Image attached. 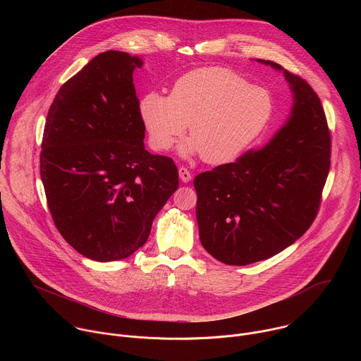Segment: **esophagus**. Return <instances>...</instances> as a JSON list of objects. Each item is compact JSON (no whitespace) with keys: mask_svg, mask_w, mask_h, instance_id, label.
Wrapping results in <instances>:
<instances>
[{"mask_svg":"<svg viewBox=\"0 0 361 361\" xmlns=\"http://www.w3.org/2000/svg\"><path fill=\"white\" fill-rule=\"evenodd\" d=\"M178 176H180V180L183 183H190L191 181V173L185 167L178 169Z\"/></svg>","mask_w":361,"mask_h":361,"instance_id":"34e87169","label":"esophagus"}]
</instances>
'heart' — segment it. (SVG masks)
<instances>
[{
	"mask_svg": "<svg viewBox=\"0 0 361 361\" xmlns=\"http://www.w3.org/2000/svg\"><path fill=\"white\" fill-rule=\"evenodd\" d=\"M273 114L274 99L267 88L223 67L192 70L176 81L170 97L148 92L140 99V117L154 149H170L188 126L190 140L180 152L184 157L201 154L209 164L241 157Z\"/></svg>",
	"mask_w": 361,
	"mask_h": 361,
	"instance_id": "1",
	"label": "heart"
}]
</instances>
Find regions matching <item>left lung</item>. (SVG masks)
Instances as JSON below:
<instances>
[{
    "label": "left lung",
    "mask_w": 361,
    "mask_h": 361,
    "mask_svg": "<svg viewBox=\"0 0 361 361\" xmlns=\"http://www.w3.org/2000/svg\"><path fill=\"white\" fill-rule=\"evenodd\" d=\"M293 94L287 121L262 148L194 178L202 247L228 266L263 262L314 221L330 170V133L319 95L281 66Z\"/></svg>",
    "instance_id": "8db88e82"
}]
</instances>
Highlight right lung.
Masks as SVG:
<instances>
[{
    "instance_id": "add662e5",
    "label": "right lung",
    "mask_w": 361,
    "mask_h": 361,
    "mask_svg": "<svg viewBox=\"0 0 361 361\" xmlns=\"http://www.w3.org/2000/svg\"><path fill=\"white\" fill-rule=\"evenodd\" d=\"M123 51L94 57L49 107L39 173L56 227L94 262L127 259L178 188L174 161L145 149L133 73Z\"/></svg>"
}]
</instances>
